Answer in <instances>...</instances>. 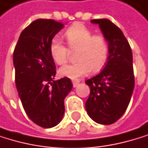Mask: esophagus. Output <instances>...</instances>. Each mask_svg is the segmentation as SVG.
Masks as SVG:
<instances>
[{
    "label": "esophagus",
    "instance_id": "1",
    "mask_svg": "<svg viewBox=\"0 0 148 148\" xmlns=\"http://www.w3.org/2000/svg\"><path fill=\"white\" fill-rule=\"evenodd\" d=\"M79 83H80V81H78V80H75V81H73V87H77L78 85H79Z\"/></svg>",
    "mask_w": 148,
    "mask_h": 148
}]
</instances>
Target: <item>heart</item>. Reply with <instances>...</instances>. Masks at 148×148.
Here are the masks:
<instances>
[{
    "label": "heart",
    "instance_id": "b5f03b06",
    "mask_svg": "<svg viewBox=\"0 0 148 148\" xmlns=\"http://www.w3.org/2000/svg\"><path fill=\"white\" fill-rule=\"evenodd\" d=\"M64 37L70 51H75V63L66 65L60 69V75L75 80L92 70H100L107 62L110 45L107 38L101 34L93 35L92 31L82 23H77L66 30ZM50 55L56 64L63 65L70 52L58 37L52 38L49 44Z\"/></svg>",
    "mask_w": 148,
    "mask_h": 148
}]
</instances>
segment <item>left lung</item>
Segmentation results:
<instances>
[{
  "label": "left lung",
  "mask_w": 148,
  "mask_h": 148,
  "mask_svg": "<svg viewBox=\"0 0 148 148\" xmlns=\"http://www.w3.org/2000/svg\"><path fill=\"white\" fill-rule=\"evenodd\" d=\"M110 45L104 68L85 82L90 88L85 103L89 117L98 124L111 125L125 112L134 88L132 52L122 30L108 19H94Z\"/></svg>",
  "instance_id": "8db88e82"
}]
</instances>
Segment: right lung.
<instances>
[{"mask_svg":"<svg viewBox=\"0 0 148 148\" xmlns=\"http://www.w3.org/2000/svg\"><path fill=\"white\" fill-rule=\"evenodd\" d=\"M63 28L52 19H38L19 37L13 53L16 86L29 119L43 128L57 125L65 112L64 99L73 88L69 78L54 81L55 63L49 44Z\"/></svg>","mask_w":148,"mask_h":148,"instance_id":"add662e5","label":"right lung"}]
</instances>
